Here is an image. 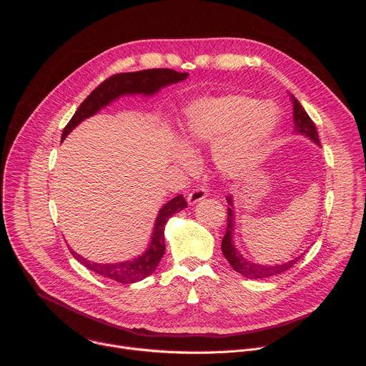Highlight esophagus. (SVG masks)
Here are the masks:
<instances>
[{
  "mask_svg": "<svg viewBox=\"0 0 366 366\" xmlns=\"http://www.w3.org/2000/svg\"><path fill=\"white\" fill-rule=\"evenodd\" d=\"M205 197H207V189L202 188V187H199V188H195L194 191H191V192L188 194V202H189V204H195V202L204 199Z\"/></svg>",
  "mask_w": 366,
  "mask_h": 366,
  "instance_id": "1",
  "label": "esophagus"
}]
</instances>
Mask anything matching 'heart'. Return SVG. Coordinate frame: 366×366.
<instances>
[{
    "instance_id": "obj_1",
    "label": "heart",
    "mask_w": 366,
    "mask_h": 366,
    "mask_svg": "<svg viewBox=\"0 0 366 366\" xmlns=\"http://www.w3.org/2000/svg\"><path fill=\"white\" fill-rule=\"evenodd\" d=\"M277 123L268 104L244 95L204 98L187 107L181 123L184 142L189 147L222 142L217 162L224 171H239L260 152ZM178 161L189 165L188 153L181 152Z\"/></svg>"
}]
</instances>
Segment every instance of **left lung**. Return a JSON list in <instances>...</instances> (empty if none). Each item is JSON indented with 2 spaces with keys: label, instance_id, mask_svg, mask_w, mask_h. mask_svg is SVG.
<instances>
[{
  "label": "left lung",
  "instance_id": "obj_1",
  "mask_svg": "<svg viewBox=\"0 0 366 366\" xmlns=\"http://www.w3.org/2000/svg\"><path fill=\"white\" fill-rule=\"evenodd\" d=\"M292 116H294V132L295 133H301L307 137H310L315 143H320L319 140V134H317V129L315 122L310 119V116L305 113V110L302 109V106L300 104L298 99H295L292 97ZM227 201L230 204V207L227 208V230L226 234L222 240V250L224 257L229 260L230 267L239 272L240 275L250 278V280H259V278H267V277H274L278 274L285 272L287 269H290L291 267H294V264L298 262V257L290 260L287 264H281V265H275V267H267V265H257V264H252L249 260L243 259V256L237 252V249H234L233 246V229H234V220H233V202H232V197H227Z\"/></svg>",
  "mask_w": 366,
  "mask_h": 366
}]
</instances>
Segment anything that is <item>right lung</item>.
<instances>
[{"mask_svg":"<svg viewBox=\"0 0 366 366\" xmlns=\"http://www.w3.org/2000/svg\"><path fill=\"white\" fill-rule=\"evenodd\" d=\"M188 76L187 72H177L174 69L161 68V69H144L137 72H124V74H116L106 81H102L84 101L69 123L65 126L62 133V140L71 133L72 129H75L82 120L94 116L98 110L102 107L109 106L112 101L116 98L124 95V94H144L150 95L158 92L162 86H167L169 84L179 82ZM187 207V201L182 197V194L177 195L171 201H168L158 214L156 219V224L152 234V242L149 249L139 257L133 260H126V262L120 264H95L89 262V260L84 259L81 254L74 252L72 256L79 260V262L91 269L92 272L102 275L106 278L114 280L122 284H132L144 280L146 277L152 275L153 271L158 268L161 259L165 253V224L175 213L181 212L182 208Z\"/></svg>","mask_w":366,"mask_h":366,"instance_id":"1","label":"right lung"}]
</instances>
